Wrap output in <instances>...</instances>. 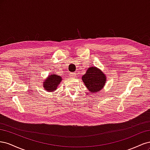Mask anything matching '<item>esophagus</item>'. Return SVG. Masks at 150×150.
Returning a JSON list of instances; mask_svg holds the SVG:
<instances>
[{
	"label": "esophagus",
	"mask_w": 150,
	"mask_h": 150,
	"mask_svg": "<svg viewBox=\"0 0 150 150\" xmlns=\"http://www.w3.org/2000/svg\"><path fill=\"white\" fill-rule=\"evenodd\" d=\"M76 72H72V73H70V74H69V76H70V78H75L76 77Z\"/></svg>",
	"instance_id": "1"
}]
</instances>
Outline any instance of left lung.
I'll return each mask as SVG.
<instances>
[{
  "label": "left lung",
  "mask_w": 150,
  "mask_h": 150,
  "mask_svg": "<svg viewBox=\"0 0 150 150\" xmlns=\"http://www.w3.org/2000/svg\"><path fill=\"white\" fill-rule=\"evenodd\" d=\"M82 80L89 91L93 94L103 89L106 82V76L99 68L91 66L82 76Z\"/></svg>",
  "instance_id": "left-lung-1"
}]
</instances>
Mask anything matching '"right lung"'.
I'll use <instances>...</instances> for the list:
<instances>
[{
    "instance_id": "add662e5",
    "label": "right lung",
    "mask_w": 150,
    "mask_h": 150,
    "mask_svg": "<svg viewBox=\"0 0 150 150\" xmlns=\"http://www.w3.org/2000/svg\"><path fill=\"white\" fill-rule=\"evenodd\" d=\"M62 80V78L60 76L51 73L43 81V88L47 92L55 91Z\"/></svg>"
}]
</instances>
